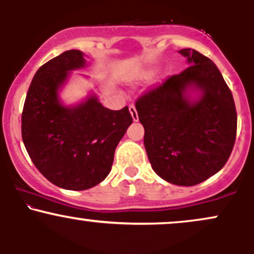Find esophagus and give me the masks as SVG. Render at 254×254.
<instances>
[{"instance_id":"34e87169","label":"esophagus","mask_w":254,"mask_h":254,"mask_svg":"<svg viewBox=\"0 0 254 254\" xmlns=\"http://www.w3.org/2000/svg\"><path fill=\"white\" fill-rule=\"evenodd\" d=\"M129 112H130L131 117H132V119H133V122L138 121V115H137L136 107L133 106V105H130V106H129Z\"/></svg>"}]
</instances>
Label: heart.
Segmentation results:
<instances>
[{
	"label": "heart",
	"mask_w": 254,
	"mask_h": 254,
	"mask_svg": "<svg viewBox=\"0 0 254 254\" xmlns=\"http://www.w3.org/2000/svg\"><path fill=\"white\" fill-rule=\"evenodd\" d=\"M155 74V71L153 69H145V70L138 72L136 75V80L138 81H144V80H149V78L153 77V75Z\"/></svg>",
	"instance_id": "obj_1"
}]
</instances>
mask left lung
I'll return each instance as SVG.
<instances>
[{"instance_id": "left-lung-1", "label": "left lung", "mask_w": 254, "mask_h": 254, "mask_svg": "<svg viewBox=\"0 0 254 254\" xmlns=\"http://www.w3.org/2000/svg\"><path fill=\"white\" fill-rule=\"evenodd\" d=\"M188 69L136 101L144 147L154 172L166 182L193 186L227 162L237 136L234 99L211 60L179 50Z\"/></svg>"}]
</instances>
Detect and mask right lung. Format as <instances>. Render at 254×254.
<instances>
[{
    "label": "right lung",
    "mask_w": 254,
    "mask_h": 254,
    "mask_svg": "<svg viewBox=\"0 0 254 254\" xmlns=\"http://www.w3.org/2000/svg\"><path fill=\"white\" fill-rule=\"evenodd\" d=\"M86 55L69 50L40 66L33 76L21 117V133L32 162L49 182L82 191L109 176L115 150L132 123L129 109L112 111L90 92L65 105L60 93L71 71L86 68Z\"/></svg>",
    "instance_id": "add662e5"
}]
</instances>
